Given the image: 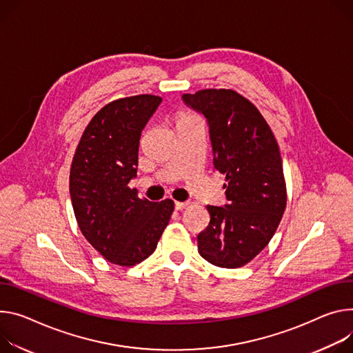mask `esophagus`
I'll return each mask as SVG.
<instances>
[{
    "label": "esophagus",
    "instance_id": "obj_1",
    "mask_svg": "<svg viewBox=\"0 0 353 353\" xmlns=\"http://www.w3.org/2000/svg\"><path fill=\"white\" fill-rule=\"evenodd\" d=\"M188 205V203H180V201H176L174 203V208L177 210V211H181L183 208H185Z\"/></svg>",
    "mask_w": 353,
    "mask_h": 353
}]
</instances>
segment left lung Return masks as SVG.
<instances>
[{
  "label": "left lung",
  "instance_id": "left-lung-1",
  "mask_svg": "<svg viewBox=\"0 0 353 353\" xmlns=\"http://www.w3.org/2000/svg\"><path fill=\"white\" fill-rule=\"evenodd\" d=\"M183 100L207 118L214 168L227 181L228 204L207 205L210 223L197 236L199 252L219 268L245 266L268 246L285 210L277 141L259 110L234 90H200Z\"/></svg>",
  "mask_w": 353,
  "mask_h": 353
}]
</instances>
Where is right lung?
Listing matches in <instances>:
<instances>
[{
    "label": "right lung",
    "instance_id": "right-lung-1",
    "mask_svg": "<svg viewBox=\"0 0 353 353\" xmlns=\"http://www.w3.org/2000/svg\"><path fill=\"white\" fill-rule=\"evenodd\" d=\"M162 99L152 94L118 99L88 122L70 168V199L79 228L104 258L131 268L154 252L174 203L139 199L137 176L142 130Z\"/></svg>",
    "mask_w": 353,
    "mask_h": 353
}]
</instances>
